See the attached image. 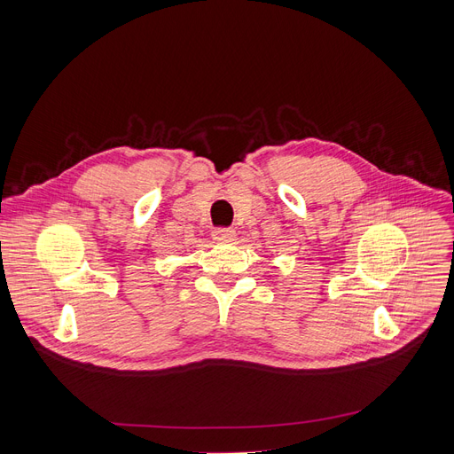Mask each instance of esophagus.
Returning a JSON list of instances; mask_svg holds the SVG:
<instances>
[{"mask_svg":"<svg viewBox=\"0 0 454 454\" xmlns=\"http://www.w3.org/2000/svg\"><path fill=\"white\" fill-rule=\"evenodd\" d=\"M211 235L215 241H233L235 230L233 228H215Z\"/></svg>","mask_w":454,"mask_h":454,"instance_id":"1","label":"esophagus"}]
</instances>
